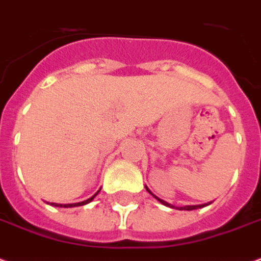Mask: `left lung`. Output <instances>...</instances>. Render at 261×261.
Wrapping results in <instances>:
<instances>
[{"label":"left lung","instance_id":"left-lung-1","mask_svg":"<svg viewBox=\"0 0 261 261\" xmlns=\"http://www.w3.org/2000/svg\"><path fill=\"white\" fill-rule=\"evenodd\" d=\"M146 189H147V188H146ZM147 191H149V189H147ZM150 193H151V192H150ZM151 195H153V193H151ZM153 196H154V197H155V199H157V200L160 201V203H161V204H164V206H168V207H175V206H172V204H170V203H167V201H164V200H163V199H159V197H157V196H155V195H153ZM210 203H211V201H210ZM210 203H204V204H199V206L176 207V208H178V210H188V211H191V210H196V208H201V207H204V206H208Z\"/></svg>","mask_w":261,"mask_h":261}]
</instances>
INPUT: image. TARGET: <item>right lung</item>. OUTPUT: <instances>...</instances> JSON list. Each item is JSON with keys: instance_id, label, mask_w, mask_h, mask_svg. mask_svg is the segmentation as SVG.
<instances>
[{"instance_id": "obj_1", "label": "right lung", "mask_w": 261, "mask_h": 261, "mask_svg": "<svg viewBox=\"0 0 261 261\" xmlns=\"http://www.w3.org/2000/svg\"><path fill=\"white\" fill-rule=\"evenodd\" d=\"M100 192V191H98ZM98 192H97V193H94V195L91 196L90 199H87V200H85V201H79V203H72V204H58V203H50L51 206H54V207H66V208H68V207H77V206H85V204H87V203H90L91 200H93V199H94V197H96L97 195H98Z\"/></svg>"}]
</instances>
